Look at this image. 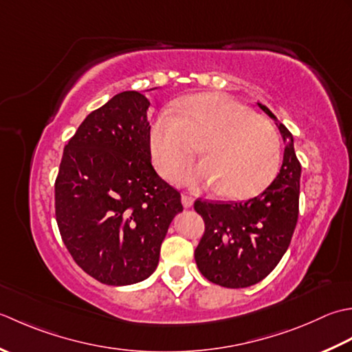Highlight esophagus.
Returning a JSON list of instances; mask_svg holds the SVG:
<instances>
[{
  "mask_svg": "<svg viewBox=\"0 0 352 352\" xmlns=\"http://www.w3.org/2000/svg\"><path fill=\"white\" fill-rule=\"evenodd\" d=\"M181 199H182V205H184L185 208H191V206H192V202H195V199H192L190 195H186V192H182Z\"/></svg>",
  "mask_w": 352,
  "mask_h": 352,
  "instance_id": "esophagus-1",
  "label": "esophagus"
}]
</instances>
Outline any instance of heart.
<instances>
[{
  "mask_svg": "<svg viewBox=\"0 0 352 352\" xmlns=\"http://www.w3.org/2000/svg\"><path fill=\"white\" fill-rule=\"evenodd\" d=\"M204 160L177 175L188 186L217 184L226 197H250L274 179L279 164V136L267 118L223 94H200L182 103L177 116L162 113L150 131L156 170L171 179L196 152Z\"/></svg>",
  "mask_w": 352,
  "mask_h": 352,
  "instance_id": "obj_1",
  "label": "heart"
}]
</instances>
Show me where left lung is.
Masks as SVG:
<instances>
[{"mask_svg":"<svg viewBox=\"0 0 352 352\" xmlns=\"http://www.w3.org/2000/svg\"><path fill=\"white\" fill-rule=\"evenodd\" d=\"M258 106L278 121L266 106ZM276 126L285 142L284 160L261 195L245 202H195L205 221L195 250L196 264L208 281L228 289H243L266 278L281 261L296 228L300 164L289 129Z\"/></svg>","mask_w":352,"mask_h":352,"instance_id":"obj_1","label":"left lung"}]
</instances>
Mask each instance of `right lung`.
Instances as JSON below:
<instances>
[{"label": "right lung", "mask_w": 352, "mask_h": 352, "mask_svg": "<svg viewBox=\"0 0 352 352\" xmlns=\"http://www.w3.org/2000/svg\"><path fill=\"white\" fill-rule=\"evenodd\" d=\"M150 102L124 91L92 111L63 148L54 184L62 240L86 274L131 285L153 274L181 195L150 153Z\"/></svg>", "instance_id": "right-lung-1"}]
</instances>
